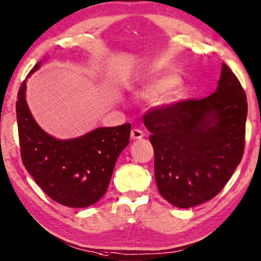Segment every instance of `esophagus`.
<instances>
[{
  "label": "esophagus",
  "mask_w": 261,
  "mask_h": 261,
  "mask_svg": "<svg viewBox=\"0 0 261 261\" xmlns=\"http://www.w3.org/2000/svg\"><path fill=\"white\" fill-rule=\"evenodd\" d=\"M144 132L139 129H132L131 130V138L132 139H142L144 137Z\"/></svg>",
  "instance_id": "obj_1"
}]
</instances>
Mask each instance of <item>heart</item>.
I'll use <instances>...</instances> for the list:
<instances>
[{
  "label": "heart",
  "instance_id": "heart-1",
  "mask_svg": "<svg viewBox=\"0 0 261 261\" xmlns=\"http://www.w3.org/2000/svg\"><path fill=\"white\" fill-rule=\"evenodd\" d=\"M134 97L137 100L155 98L158 107H171L180 102L186 95L184 81L166 72H154L144 76L134 88Z\"/></svg>",
  "mask_w": 261,
  "mask_h": 261
}]
</instances>
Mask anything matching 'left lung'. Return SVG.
Here are the masks:
<instances>
[{
    "instance_id": "8db88e82",
    "label": "left lung",
    "mask_w": 261,
    "mask_h": 261,
    "mask_svg": "<svg viewBox=\"0 0 261 261\" xmlns=\"http://www.w3.org/2000/svg\"><path fill=\"white\" fill-rule=\"evenodd\" d=\"M246 95L225 64L215 93L155 108L144 117L154 150L156 187L177 208L212 200L243 158Z\"/></svg>"
}]
</instances>
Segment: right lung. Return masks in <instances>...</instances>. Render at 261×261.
I'll use <instances>...</instances> for the list:
<instances>
[{
  "instance_id": "1",
  "label": "right lung",
  "mask_w": 261,
  "mask_h": 261,
  "mask_svg": "<svg viewBox=\"0 0 261 261\" xmlns=\"http://www.w3.org/2000/svg\"><path fill=\"white\" fill-rule=\"evenodd\" d=\"M39 61L28 77L38 69ZM27 80L16 102L20 154L27 171L45 194L69 208H86L105 195L118 155L130 143V123L97 127L72 139H57L35 121L27 98Z\"/></svg>"
}]
</instances>
